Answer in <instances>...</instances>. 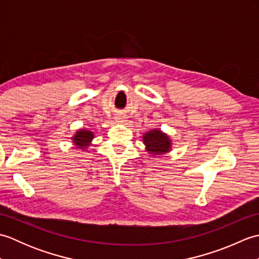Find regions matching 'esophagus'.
Here are the masks:
<instances>
[{"label":"esophagus","instance_id":"esophagus-1","mask_svg":"<svg viewBox=\"0 0 259 259\" xmlns=\"http://www.w3.org/2000/svg\"><path fill=\"white\" fill-rule=\"evenodd\" d=\"M115 121H117V122H120V123H124L125 122V118H124V115H121V114H118V115H115Z\"/></svg>","mask_w":259,"mask_h":259}]
</instances>
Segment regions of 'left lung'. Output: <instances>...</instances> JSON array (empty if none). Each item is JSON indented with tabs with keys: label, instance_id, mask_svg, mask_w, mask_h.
<instances>
[{
	"label": "left lung",
	"instance_id": "1",
	"mask_svg": "<svg viewBox=\"0 0 259 259\" xmlns=\"http://www.w3.org/2000/svg\"><path fill=\"white\" fill-rule=\"evenodd\" d=\"M142 142L149 156L158 157L169 153L172 149V141L161 129L155 128L142 135Z\"/></svg>",
	"mask_w": 259,
	"mask_h": 259
}]
</instances>
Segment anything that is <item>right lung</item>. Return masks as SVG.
<instances>
[{
	"mask_svg": "<svg viewBox=\"0 0 259 259\" xmlns=\"http://www.w3.org/2000/svg\"><path fill=\"white\" fill-rule=\"evenodd\" d=\"M93 139H95V133L88 129H78L71 137L73 146L76 149H81L82 151L87 150L91 146Z\"/></svg>",
	"mask_w": 259,
	"mask_h": 259,
	"instance_id": "add662e5",
	"label": "right lung"
}]
</instances>
